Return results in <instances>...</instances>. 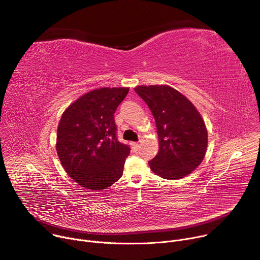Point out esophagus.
Listing matches in <instances>:
<instances>
[{
    "instance_id": "esophagus-1",
    "label": "esophagus",
    "mask_w": 260,
    "mask_h": 260,
    "mask_svg": "<svg viewBox=\"0 0 260 260\" xmlns=\"http://www.w3.org/2000/svg\"><path fill=\"white\" fill-rule=\"evenodd\" d=\"M132 148H133L134 151H138L139 148H140V144L134 142V143H132Z\"/></svg>"
}]
</instances>
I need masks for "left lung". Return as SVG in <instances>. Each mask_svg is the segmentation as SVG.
<instances>
[{"mask_svg": "<svg viewBox=\"0 0 260 260\" xmlns=\"http://www.w3.org/2000/svg\"><path fill=\"white\" fill-rule=\"evenodd\" d=\"M135 91L155 119L159 150L149 162L156 175L176 180L189 175L203 161L208 146L204 119L193 104L169 85H140Z\"/></svg>", "mask_w": 260, "mask_h": 260, "instance_id": "1", "label": "left lung"}]
</instances>
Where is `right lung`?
<instances>
[{
  "label": "right lung",
  "mask_w": 260,
  "mask_h": 260,
  "mask_svg": "<svg viewBox=\"0 0 260 260\" xmlns=\"http://www.w3.org/2000/svg\"><path fill=\"white\" fill-rule=\"evenodd\" d=\"M128 89H93L61 115L56 136L58 158L68 175L86 189H105L122 176L131 149L117 140L114 113Z\"/></svg>",
  "instance_id": "obj_1"
}]
</instances>
